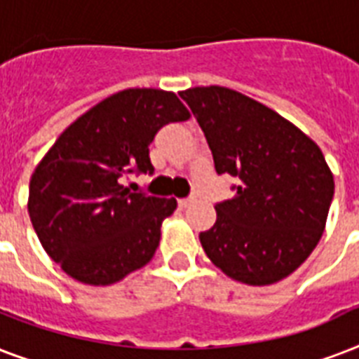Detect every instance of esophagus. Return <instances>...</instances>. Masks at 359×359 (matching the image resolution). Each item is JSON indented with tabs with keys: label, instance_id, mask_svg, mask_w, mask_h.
<instances>
[{
	"label": "esophagus",
	"instance_id": "obj_1",
	"mask_svg": "<svg viewBox=\"0 0 359 359\" xmlns=\"http://www.w3.org/2000/svg\"><path fill=\"white\" fill-rule=\"evenodd\" d=\"M191 203H194V199H191V197H188V199H179V208L190 207Z\"/></svg>",
	"mask_w": 359,
	"mask_h": 359
}]
</instances>
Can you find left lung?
<instances>
[{"instance_id":"1","label":"left lung","mask_w":359,"mask_h":359,"mask_svg":"<svg viewBox=\"0 0 359 359\" xmlns=\"http://www.w3.org/2000/svg\"><path fill=\"white\" fill-rule=\"evenodd\" d=\"M179 95L207 137L216 173L236 179L235 197L216 205V224L199 235L203 250L240 283L287 278L318 244L334 199L323 151L242 93L210 86Z\"/></svg>"}]
</instances>
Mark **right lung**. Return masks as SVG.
I'll return each instance as SVG.
<instances>
[{"mask_svg": "<svg viewBox=\"0 0 359 359\" xmlns=\"http://www.w3.org/2000/svg\"><path fill=\"white\" fill-rule=\"evenodd\" d=\"M186 119L175 93L124 89L78 117L42 158L27 210L42 248L70 278L111 285L151 261L177 201L130 191L119 179L154 173V135Z\"/></svg>", "mask_w": 359, "mask_h": 359, "instance_id": "1", "label": "right lung"}]
</instances>
